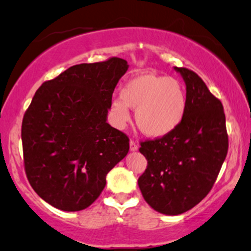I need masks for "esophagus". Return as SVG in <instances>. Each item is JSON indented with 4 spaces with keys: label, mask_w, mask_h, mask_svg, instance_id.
<instances>
[{
    "label": "esophagus",
    "mask_w": 251,
    "mask_h": 251,
    "mask_svg": "<svg viewBox=\"0 0 251 251\" xmlns=\"http://www.w3.org/2000/svg\"><path fill=\"white\" fill-rule=\"evenodd\" d=\"M137 149H139V146H137V143L134 142V141H130V151H136Z\"/></svg>",
    "instance_id": "34e87169"
}]
</instances>
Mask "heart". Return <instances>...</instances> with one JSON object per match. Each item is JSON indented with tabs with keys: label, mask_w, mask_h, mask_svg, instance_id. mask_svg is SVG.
I'll return each instance as SVG.
<instances>
[{
	"label": "heart",
	"mask_w": 251,
	"mask_h": 251,
	"mask_svg": "<svg viewBox=\"0 0 251 251\" xmlns=\"http://www.w3.org/2000/svg\"><path fill=\"white\" fill-rule=\"evenodd\" d=\"M121 98L111 104L118 125L130 120L128 108L135 109L137 126L151 139L173 133L186 112L187 97L181 84L155 73H141L130 78L122 88Z\"/></svg>",
	"instance_id": "obj_1"
}]
</instances>
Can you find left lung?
I'll use <instances>...</instances> for the list:
<instances>
[{
  "mask_svg": "<svg viewBox=\"0 0 251 251\" xmlns=\"http://www.w3.org/2000/svg\"><path fill=\"white\" fill-rule=\"evenodd\" d=\"M174 70L186 85V112L168 136L141 142L148 165L137 181L145 201L168 216L186 212L207 196L229 147L221 100L197 73Z\"/></svg>",
  "mask_w": 251,
  "mask_h": 251,
  "instance_id": "left-lung-1",
  "label": "left lung"
}]
</instances>
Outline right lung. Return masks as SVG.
<instances>
[{"mask_svg":"<svg viewBox=\"0 0 251 251\" xmlns=\"http://www.w3.org/2000/svg\"><path fill=\"white\" fill-rule=\"evenodd\" d=\"M128 67L121 58L75 65L35 92L22 121L25 170L33 190L52 206L86 209L128 154V136L106 122Z\"/></svg>","mask_w":251,"mask_h":251,"instance_id":"add662e5","label":"right lung"}]
</instances>
